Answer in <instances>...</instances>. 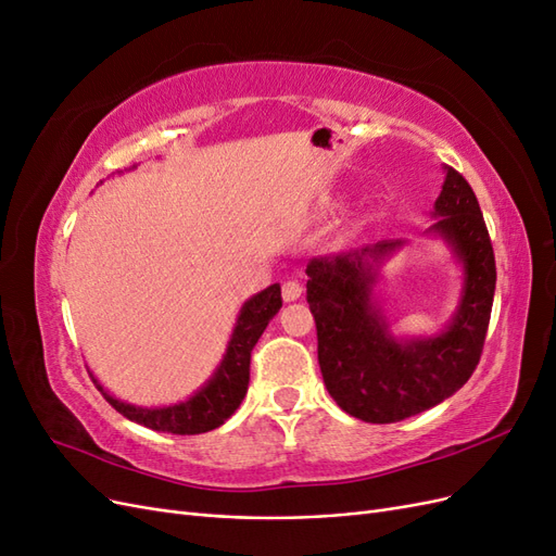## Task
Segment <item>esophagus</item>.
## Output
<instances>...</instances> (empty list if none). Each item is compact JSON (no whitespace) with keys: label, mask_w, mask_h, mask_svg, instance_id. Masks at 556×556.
I'll use <instances>...</instances> for the list:
<instances>
[{"label":"esophagus","mask_w":556,"mask_h":556,"mask_svg":"<svg viewBox=\"0 0 556 556\" xmlns=\"http://www.w3.org/2000/svg\"><path fill=\"white\" fill-rule=\"evenodd\" d=\"M301 292H304V288H301V282H296V280L282 282V299L285 301H296L301 296Z\"/></svg>","instance_id":"obj_1"}]
</instances>
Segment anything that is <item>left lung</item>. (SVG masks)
Segmentation results:
<instances>
[{"label":"left lung","mask_w":556,"mask_h":556,"mask_svg":"<svg viewBox=\"0 0 556 556\" xmlns=\"http://www.w3.org/2000/svg\"><path fill=\"white\" fill-rule=\"evenodd\" d=\"M427 229L464 268L459 306L443 331L394 336L374 296L382 262L403 241H380L308 262L306 299L317 327V362L339 406L371 425L425 413L466 384L482 355L496 290L494 250L476 192L445 166Z\"/></svg>","instance_id":"1"}]
</instances>
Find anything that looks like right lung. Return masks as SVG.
I'll return each mask as SVG.
<instances>
[{
	"label": "right lung",
	"instance_id": "right-lung-1",
	"mask_svg": "<svg viewBox=\"0 0 556 556\" xmlns=\"http://www.w3.org/2000/svg\"><path fill=\"white\" fill-rule=\"evenodd\" d=\"M280 306L282 296L278 282L257 292L255 296H250L239 311L237 325H233L231 339L227 343L223 362L215 368V374L204 382V387H199L188 401L174 403V406H131V403L111 396L92 374L90 378L111 406L127 419H131V422L178 435L206 433L225 425V419H229L233 410L241 406L250 382V352L260 341L266 325L271 323L274 315L280 311Z\"/></svg>",
	"mask_w": 556,
	"mask_h": 556
}]
</instances>
